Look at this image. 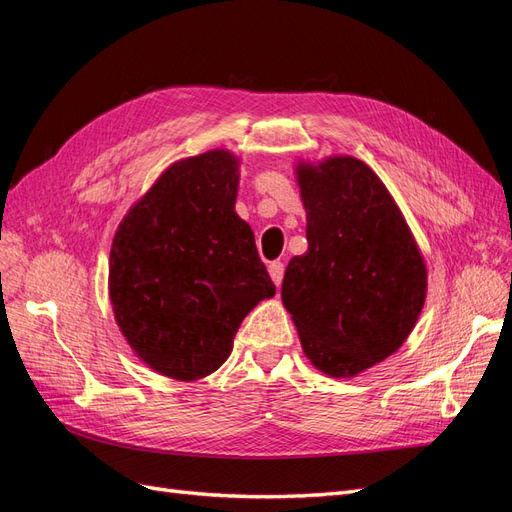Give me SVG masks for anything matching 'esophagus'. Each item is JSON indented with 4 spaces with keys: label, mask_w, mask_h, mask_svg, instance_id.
Segmentation results:
<instances>
[{
    "label": "esophagus",
    "mask_w": 512,
    "mask_h": 512,
    "mask_svg": "<svg viewBox=\"0 0 512 512\" xmlns=\"http://www.w3.org/2000/svg\"><path fill=\"white\" fill-rule=\"evenodd\" d=\"M269 275H271V280H273V284L280 288V284H282V280H284V265L280 260H275V262H271L269 265Z\"/></svg>",
    "instance_id": "34e87169"
}]
</instances>
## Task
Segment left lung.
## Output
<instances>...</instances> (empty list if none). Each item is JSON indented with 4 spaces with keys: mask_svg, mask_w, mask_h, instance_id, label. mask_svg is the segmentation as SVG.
<instances>
[{
    "mask_svg": "<svg viewBox=\"0 0 512 512\" xmlns=\"http://www.w3.org/2000/svg\"><path fill=\"white\" fill-rule=\"evenodd\" d=\"M307 252L284 273L282 303L303 352L331 378H352L406 342L427 297V267L380 177L352 156L294 166Z\"/></svg>",
    "mask_w": 512,
    "mask_h": 512,
    "instance_id": "8db88e82",
    "label": "left lung"
}]
</instances>
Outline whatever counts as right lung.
<instances>
[{"instance_id":"obj_1","label":"right lung","mask_w":512,"mask_h":512,"mask_svg":"<svg viewBox=\"0 0 512 512\" xmlns=\"http://www.w3.org/2000/svg\"><path fill=\"white\" fill-rule=\"evenodd\" d=\"M239 164L228 149L170 164L115 232V322L138 359L166 378L213 374L243 318L275 294L254 232L235 213Z\"/></svg>"}]
</instances>
